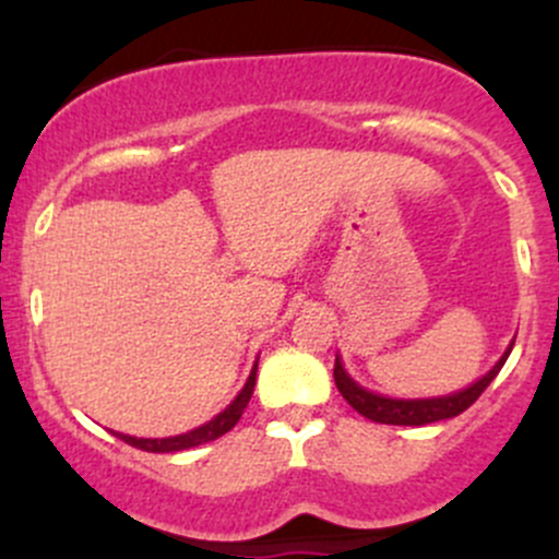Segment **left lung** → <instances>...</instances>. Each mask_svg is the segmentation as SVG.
<instances>
[{
	"label": "left lung",
	"instance_id": "left-lung-1",
	"mask_svg": "<svg viewBox=\"0 0 559 559\" xmlns=\"http://www.w3.org/2000/svg\"><path fill=\"white\" fill-rule=\"evenodd\" d=\"M511 348H514V343L509 346V352L500 357V362L495 365L492 370H489L484 379H478L476 384H471L467 389H462V392H454V394H447V397H427V400H394V397H381V394H373L368 392V389H362L357 384L354 379H348V373L343 370L341 359L335 357V370H332V376H335V386L337 392L343 394V400H346L348 405H352L357 414H362L365 419L370 421H379V425H408V427H421V425H430V421H441V419H452V416H460L462 411L471 408L473 403H476L478 397H481V392L492 384L495 376L500 373V368H503V362L509 359Z\"/></svg>",
	"mask_w": 559,
	"mask_h": 559
}]
</instances>
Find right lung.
<instances>
[{
    "mask_svg": "<svg viewBox=\"0 0 559 559\" xmlns=\"http://www.w3.org/2000/svg\"><path fill=\"white\" fill-rule=\"evenodd\" d=\"M253 384H257V365H253L251 376H248L246 386L240 389L238 397H235L233 403H229L227 408L222 411V414L213 416L207 425L197 427V430L183 432V436H175V438H132V436H123V432H116V438H121V441L129 443V447L143 449V452H154V454L183 452V449H194V447H202V443H207V441H216V438H222L224 432H229L235 425H238V419L243 416L248 400H251V394H253Z\"/></svg>",
    "mask_w": 559,
    "mask_h": 559,
    "instance_id": "obj_1",
    "label": "right lung"
}]
</instances>
